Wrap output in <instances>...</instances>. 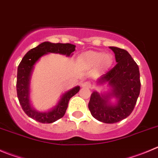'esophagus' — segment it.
<instances>
[{"mask_svg":"<svg viewBox=\"0 0 158 158\" xmlns=\"http://www.w3.org/2000/svg\"><path fill=\"white\" fill-rule=\"evenodd\" d=\"M92 85H91V82L89 81H85L84 83H82V88H91Z\"/></svg>","mask_w":158,"mask_h":158,"instance_id":"1","label":"esophagus"}]
</instances>
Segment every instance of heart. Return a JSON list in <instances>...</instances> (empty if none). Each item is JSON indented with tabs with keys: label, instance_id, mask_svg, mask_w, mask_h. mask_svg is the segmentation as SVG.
<instances>
[{
	"label": "heart",
	"instance_id": "b5f03b06",
	"mask_svg": "<svg viewBox=\"0 0 158 158\" xmlns=\"http://www.w3.org/2000/svg\"><path fill=\"white\" fill-rule=\"evenodd\" d=\"M79 63L84 68H91L98 66L99 70H104L111 65L112 57L104 52L88 51L80 56Z\"/></svg>",
	"mask_w": 158,
	"mask_h": 158
}]
</instances>
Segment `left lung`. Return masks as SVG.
I'll return each instance as SVG.
<instances>
[{
    "instance_id": "obj_1",
    "label": "left lung",
    "mask_w": 158,
    "mask_h": 158,
    "mask_svg": "<svg viewBox=\"0 0 158 158\" xmlns=\"http://www.w3.org/2000/svg\"><path fill=\"white\" fill-rule=\"evenodd\" d=\"M115 53L117 64L97 80V84H107L109 90L103 93L93 91L88 109L94 118L105 123H115L131 114L139 91V70L136 63L127 50L109 46ZM115 98L113 103L111 99Z\"/></svg>"
}]
</instances>
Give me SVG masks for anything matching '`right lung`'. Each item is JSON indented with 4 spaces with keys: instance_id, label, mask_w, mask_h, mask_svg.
<instances>
[{
    "instance_id": "obj_1",
    "label": "right lung",
    "mask_w": 158,
    "mask_h": 158,
    "mask_svg": "<svg viewBox=\"0 0 158 158\" xmlns=\"http://www.w3.org/2000/svg\"><path fill=\"white\" fill-rule=\"evenodd\" d=\"M76 46L70 43H52L44 42L30 49L22 58L18 67L17 95L22 109L28 116L42 123H51L62 118L65 114L70 99L80 90L76 86L62 94L54 107L47 111H38L34 109L30 101V85L34 66L40 58L48 53H59L72 56Z\"/></svg>"
}]
</instances>
